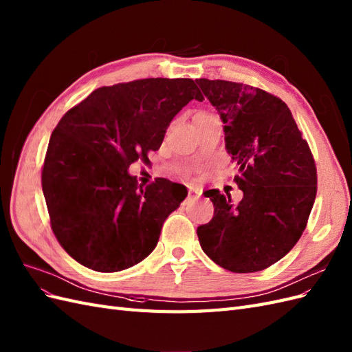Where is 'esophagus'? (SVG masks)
Masks as SVG:
<instances>
[{
  "label": "esophagus",
  "mask_w": 352,
  "mask_h": 352,
  "mask_svg": "<svg viewBox=\"0 0 352 352\" xmlns=\"http://www.w3.org/2000/svg\"><path fill=\"white\" fill-rule=\"evenodd\" d=\"M199 195H201V192L197 191V189H194V188H189L188 189V197L189 198H198Z\"/></svg>",
  "instance_id": "esophagus-1"
}]
</instances>
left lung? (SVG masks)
<instances>
[{
    "label": "left lung",
    "mask_w": 352,
    "mask_h": 352,
    "mask_svg": "<svg viewBox=\"0 0 352 352\" xmlns=\"http://www.w3.org/2000/svg\"><path fill=\"white\" fill-rule=\"evenodd\" d=\"M223 122L225 148L239 168L240 203L207 191L212 221L197 228L203 252L232 272H256L284 258L305 230L317 194L307 140L281 99L223 80H195Z\"/></svg>",
    "instance_id": "left-lung-1"
}]
</instances>
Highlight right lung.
I'll return each mask as SVG.
<instances>
[{"label":"right lung","instance_id":"add662e5","mask_svg":"<svg viewBox=\"0 0 352 352\" xmlns=\"http://www.w3.org/2000/svg\"><path fill=\"white\" fill-rule=\"evenodd\" d=\"M192 99L191 78H145L100 87L52 133L41 182L52 230L71 258L118 272L155 249L167 216L184 201L177 184L144 188L129 167L158 151L170 122Z\"/></svg>","mask_w":352,"mask_h":352}]
</instances>
